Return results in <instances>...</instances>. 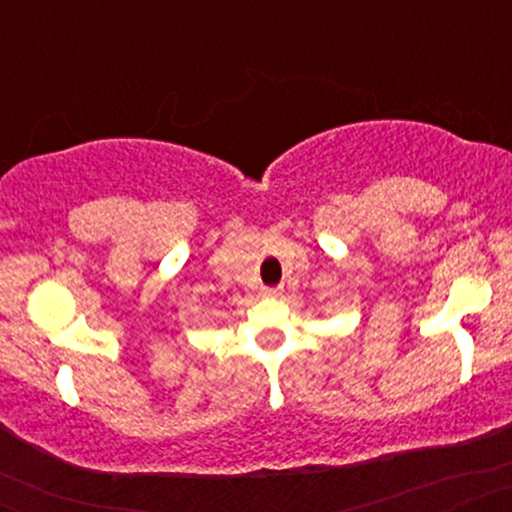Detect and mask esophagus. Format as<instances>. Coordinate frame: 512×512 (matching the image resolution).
<instances>
[{
    "label": "esophagus",
    "mask_w": 512,
    "mask_h": 512,
    "mask_svg": "<svg viewBox=\"0 0 512 512\" xmlns=\"http://www.w3.org/2000/svg\"><path fill=\"white\" fill-rule=\"evenodd\" d=\"M262 296L264 298H279L281 296V289H264Z\"/></svg>",
    "instance_id": "1"
}]
</instances>
